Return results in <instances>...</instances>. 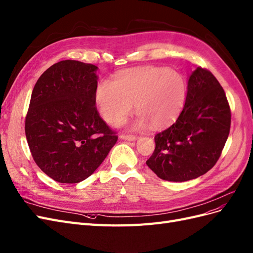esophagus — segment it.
<instances>
[{"mask_svg":"<svg viewBox=\"0 0 253 253\" xmlns=\"http://www.w3.org/2000/svg\"><path fill=\"white\" fill-rule=\"evenodd\" d=\"M120 137L123 138V140H126V141H135L136 140V136L133 135V134H126V133H124V134H122Z\"/></svg>","mask_w":253,"mask_h":253,"instance_id":"esophagus-1","label":"esophagus"}]
</instances>
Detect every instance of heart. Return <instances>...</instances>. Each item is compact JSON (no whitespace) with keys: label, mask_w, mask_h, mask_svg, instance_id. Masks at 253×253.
Wrapping results in <instances>:
<instances>
[{"label":"heart","mask_w":253,"mask_h":253,"mask_svg":"<svg viewBox=\"0 0 253 253\" xmlns=\"http://www.w3.org/2000/svg\"><path fill=\"white\" fill-rule=\"evenodd\" d=\"M188 85L185 78L166 67L145 66L120 72L115 80H103L95 90L101 115L108 124L120 126L133 109L138 116L132 127L165 128L181 115Z\"/></svg>","instance_id":"heart-1"}]
</instances>
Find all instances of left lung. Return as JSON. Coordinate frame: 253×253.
Masks as SVG:
<instances>
[{
    "label": "left lung",
    "instance_id": "1",
    "mask_svg": "<svg viewBox=\"0 0 253 253\" xmlns=\"http://www.w3.org/2000/svg\"><path fill=\"white\" fill-rule=\"evenodd\" d=\"M230 125L231 110L223 87L208 69L198 67L189 77L181 115L154 136L156 149L146 164L165 181L197 178L216 164Z\"/></svg>",
    "mask_w": 253,
    "mask_h": 253
}]
</instances>
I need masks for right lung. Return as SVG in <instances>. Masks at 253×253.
Instances as JSON below:
<instances>
[{"mask_svg": "<svg viewBox=\"0 0 253 253\" xmlns=\"http://www.w3.org/2000/svg\"><path fill=\"white\" fill-rule=\"evenodd\" d=\"M96 66L66 60L39 78L25 118L36 164L52 180L76 184L90 176L118 141L95 106Z\"/></svg>", "mask_w": 253, "mask_h": 253, "instance_id": "add662e5", "label": "right lung"}]
</instances>
